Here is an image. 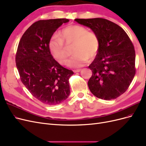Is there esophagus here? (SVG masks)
Returning <instances> with one entry per match:
<instances>
[{"label":"esophagus","mask_w":146,"mask_h":146,"mask_svg":"<svg viewBox=\"0 0 146 146\" xmlns=\"http://www.w3.org/2000/svg\"><path fill=\"white\" fill-rule=\"evenodd\" d=\"M74 72L76 73V72H79L80 71H81V69H76V70H73Z\"/></svg>","instance_id":"1"}]
</instances>
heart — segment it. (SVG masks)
<instances>
[{"instance_id":"heart-1","label":"heart","mask_w":146,"mask_h":146,"mask_svg":"<svg viewBox=\"0 0 146 146\" xmlns=\"http://www.w3.org/2000/svg\"><path fill=\"white\" fill-rule=\"evenodd\" d=\"M59 37L53 36L48 41V49L53 57L60 64H65L68 54L64 46L74 45L72 58L68 62L72 68H80L89 60H94L100 48V40L96 33L89 32L83 26L70 25L61 30Z\"/></svg>"}]
</instances>
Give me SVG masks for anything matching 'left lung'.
<instances>
[{
    "label": "left lung",
    "mask_w": 146,
    "mask_h": 146,
    "mask_svg": "<svg viewBox=\"0 0 146 146\" xmlns=\"http://www.w3.org/2000/svg\"><path fill=\"white\" fill-rule=\"evenodd\" d=\"M90 28L100 40L98 55L88 66L92 76L91 92L101 99H115L127 91L134 78L135 50L126 32L116 24L103 18L76 19Z\"/></svg>",
    "instance_id": "8db88e82"
}]
</instances>
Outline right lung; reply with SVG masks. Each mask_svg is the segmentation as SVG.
Instances as JSON below:
<instances>
[{
  "instance_id": "1",
  "label": "right lung",
  "mask_w": 146,
  "mask_h": 146,
  "mask_svg": "<svg viewBox=\"0 0 146 146\" xmlns=\"http://www.w3.org/2000/svg\"><path fill=\"white\" fill-rule=\"evenodd\" d=\"M67 19L40 20L25 31L16 54V67L21 82L42 103L55 105L70 94L69 79L72 70L63 68L53 58L48 41Z\"/></svg>"
}]
</instances>
